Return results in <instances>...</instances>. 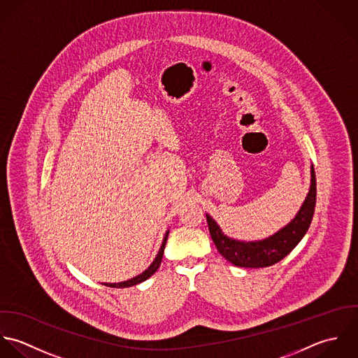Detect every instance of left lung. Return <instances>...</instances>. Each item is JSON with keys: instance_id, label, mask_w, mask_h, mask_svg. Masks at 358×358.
Returning <instances> with one entry per match:
<instances>
[{"instance_id": "1", "label": "left lung", "mask_w": 358, "mask_h": 358, "mask_svg": "<svg viewBox=\"0 0 358 358\" xmlns=\"http://www.w3.org/2000/svg\"><path fill=\"white\" fill-rule=\"evenodd\" d=\"M310 188L299 212L285 227H282L275 234L264 239L241 241L231 238L224 234V231L220 228L215 218L209 213H206L209 231L220 255L234 266L246 268L268 267L281 262L287 256L306 235L314 215L317 199V182L313 164L310 167Z\"/></svg>"}]
</instances>
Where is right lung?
Here are the masks:
<instances>
[{"label":"right lung","mask_w":358,"mask_h":358,"mask_svg":"<svg viewBox=\"0 0 358 358\" xmlns=\"http://www.w3.org/2000/svg\"><path fill=\"white\" fill-rule=\"evenodd\" d=\"M169 232H170V231L167 229L166 234H164L162 246H160V249H159L156 257L153 259V262L150 263V266H149L145 271H143L141 274H138L137 277L131 278V280H127V281H123V282H117V284H108V282H105L103 285L110 286V287H130V286L138 285V284H141L143 281H146L149 277H152V275L156 273V270L159 268L160 263H162V257H163V253H164V246H166V242H167Z\"/></svg>","instance_id":"right-lung-1"}]
</instances>
